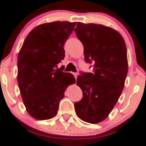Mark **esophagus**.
I'll use <instances>...</instances> for the list:
<instances>
[{
  "label": "esophagus",
  "mask_w": 146,
  "mask_h": 146,
  "mask_svg": "<svg viewBox=\"0 0 146 146\" xmlns=\"http://www.w3.org/2000/svg\"><path fill=\"white\" fill-rule=\"evenodd\" d=\"M73 76H74L75 78H76V79H77V76H78V74H77V73H73Z\"/></svg>",
  "instance_id": "esophagus-1"
}]
</instances>
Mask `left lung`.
<instances>
[{"instance_id": "8db88e82", "label": "left lung", "mask_w": 146, "mask_h": 146, "mask_svg": "<svg viewBox=\"0 0 146 146\" xmlns=\"http://www.w3.org/2000/svg\"><path fill=\"white\" fill-rule=\"evenodd\" d=\"M84 46L87 63H93L92 73L79 75L77 85L83 94L75 103L76 113L90 123L109 116L123 89L128 73L127 50L123 36L102 25L78 23L74 29Z\"/></svg>"}]
</instances>
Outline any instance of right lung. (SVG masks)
<instances>
[{"label":"right lung","mask_w":146,"mask_h":146,"mask_svg":"<svg viewBox=\"0 0 146 146\" xmlns=\"http://www.w3.org/2000/svg\"><path fill=\"white\" fill-rule=\"evenodd\" d=\"M76 23L56 21L36 26L28 34L17 56V82L27 113L37 120L55 117L68 87L76 82L58 68L64 45Z\"/></svg>","instance_id":"obj_1"}]
</instances>
